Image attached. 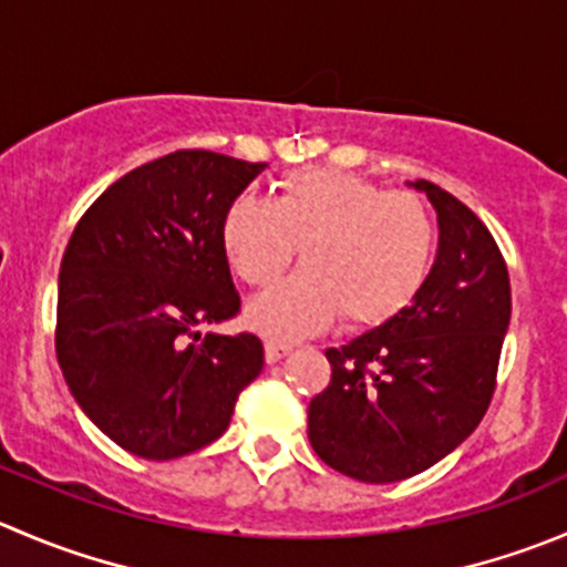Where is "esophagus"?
<instances>
[{"label": "esophagus", "mask_w": 567, "mask_h": 567, "mask_svg": "<svg viewBox=\"0 0 567 567\" xmlns=\"http://www.w3.org/2000/svg\"><path fill=\"white\" fill-rule=\"evenodd\" d=\"M290 354L288 343H279V340H266V360L268 362H279L282 357Z\"/></svg>", "instance_id": "esophagus-1"}]
</instances>
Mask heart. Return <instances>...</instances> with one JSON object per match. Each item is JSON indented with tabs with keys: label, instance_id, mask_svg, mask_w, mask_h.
Wrapping results in <instances>:
<instances>
[{
	"label": "heart",
	"instance_id": "obj_1",
	"mask_svg": "<svg viewBox=\"0 0 567 567\" xmlns=\"http://www.w3.org/2000/svg\"><path fill=\"white\" fill-rule=\"evenodd\" d=\"M301 246L305 268L249 305L271 338H301L343 310L351 327L393 321L421 296L435 266V218L417 196L343 168H299L274 202L238 194L221 216V249L251 288H271Z\"/></svg>",
	"mask_w": 567,
	"mask_h": 567
}]
</instances>
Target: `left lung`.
I'll return each mask as SVG.
<instances>
[{
  "label": "left lung",
  "instance_id": "left-lung-1",
  "mask_svg": "<svg viewBox=\"0 0 567 567\" xmlns=\"http://www.w3.org/2000/svg\"><path fill=\"white\" fill-rule=\"evenodd\" d=\"M410 185L441 227L430 279L393 321L327 349L332 379L307 406L318 457L371 485L432 468L480 426L513 312L491 229L435 183Z\"/></svg>",
  "mask_w": 567,
  "mask_h": 567
}]
</instances>
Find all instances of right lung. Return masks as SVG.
Masks as SVG:
<instances>
[{
  "mask_svg": "<svg viewBox=\"0 0 567 567\" xmlns=\"http://www.w3.org/2000/svg\"><path fill=\"white\" fill-rule=\"evenodd\" d=\"M266 163L179 150L124 174L71 233L58 279L60 371L76 404L124 452L177 460L221 437L262 371L238 316L221 216Z\"/></svg>",
  "mask_w": 567,
  "mask_h": 567,
  "instance_id": "right-lung-1",
  "label": "right lung"
}]
</instances>
